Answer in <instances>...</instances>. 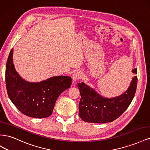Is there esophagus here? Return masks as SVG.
Instances as JSON below:
<instances>
[{"label":"esophagus","mask_w":150,"mask_h":150,"mask_svg":"<svg viewBox=\"0 0 150 150\" xmlns=\"http://www.w3.org/2000/svg\"><path fill=\"white\" fill-rule=\"evenodd\" d=\"M83 78V74L81 73L80 71H76L74 72V74H72V80L73 81H76L79 79H81Z\"/></svg>","instance_id":"obj_1"}]
</instances>
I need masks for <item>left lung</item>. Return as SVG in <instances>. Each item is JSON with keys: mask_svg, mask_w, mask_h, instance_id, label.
<instances>
[{"mask_svg": "<svg viewBox=\"0 0 150 150\" xmlns=\"http://www.w3.org/2000/svg\"><path fill=\"white\" fill-rule=\"evenodd\" d=\"M137 74V69L132 70ZM137 76H134L126 91L112 98H104L94 89L84 83L78 84L81 94L79 115L82 120L93 123L112 122L119 117L129 106L134 96L137 86Z\"/></svg>", "mask_w": 150, "mask_h": 150, "instance_id": "obj_1", "label": "left lung"}]
</instances>
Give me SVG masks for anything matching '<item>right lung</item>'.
Here are the masks:
<instances>
[{"instance_id":"add662e5","label":"right lung","mask_w":150,"mask_h":150,"mask_svg":"<svg viewBox=\"0 0 150 150\" xmlns=\"http://www.w3.org/2000/svg\"><path fill=\"white\" fill-rule=\"evenodd\" d=\"M13 48L7 59L6 69V88L11 101L24 115L35 118L51 115L57 99L71 87L69 76H54L38 83L24 80L13 63Z\"/></svg>"}]
</instances>
